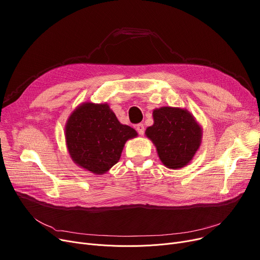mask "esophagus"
<instances>
[{
  "mask_svg": "<svg viewBox=\"0 0 260 260\" xmlns=\"http://www.w3.org/2000/svg\"><path fill=\"white\" fill-rule=\"evenodd\" d=\"M136 129H137V132H138L139 135H141V136L144 134V125L141 124V123H140V124L136 125Z\"/></svg>",
  "mask_w": 260,
  "mask_h": 260,
  "instance_id": "34e87169",
  "label": "esophagus"
}]
</instances>
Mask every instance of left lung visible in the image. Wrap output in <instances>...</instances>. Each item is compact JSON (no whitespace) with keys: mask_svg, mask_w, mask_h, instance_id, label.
Listing matches in <instances>:
<instances>
[{"mask_svg":"<svg viewBox=\"0 0 260 260\" xmlns=\"http://www.w3.org/2000/svg\"><path fill=\"white\" fill-rule=\"evenodd\" d=\"M154 124L145 129L159 159L168 169L179 170L192 161L200 147L202 128L187 109L162 106L153 111Z\"/></svg>","mask_w":260,"mask_h":260,"instance_id":"1","label":"left lung"}]
</instances>
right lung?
<instances>
[{
	"instance_id": "obj_1",
	"label": "right lung",
	"mask_w": 260,
	"mask_h": 260,
	"mask_svg": "<svg viewBox=\"0 0 260 260\" xmlns=\"http://www.w3.org/2000/svg\"><path fill=\"white\" fill-rule=\"evenodd\" d=\"M137 136L134 128L119 122L107 103L80 104L65 124V142L72 160L94 175L111 170L126 141Z\"/></svg>"
}]
</instances>
